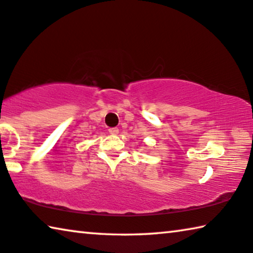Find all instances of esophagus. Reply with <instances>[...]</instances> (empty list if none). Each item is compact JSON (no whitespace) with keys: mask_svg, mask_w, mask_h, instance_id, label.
<instances>
[{"mask_svg":"<svg viewBox=\"0 0 253 253\" xmlns=\"http://www.w3.org/2000/svg\"><path fill=\"white\" fill-rule=\"evenodd\" d=\"M109 133H110L111 135H117L119 133V129L117 127H115V128H110V129H109Z\"/></svg>","mask_w":253,"mask_h":253,"instance_id":"esophagus-1","label":"esophagus"}]
</instances>
